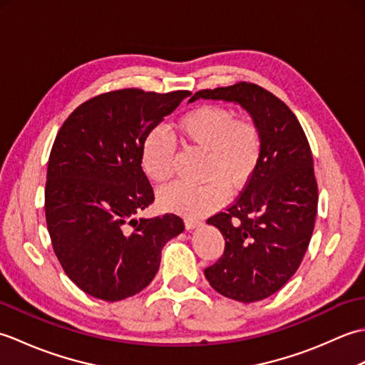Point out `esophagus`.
Segmentation results:
<instances>
[{
    "label": "esophagus",
    "instance_id": "esophagus-1",
    "mask_svg": "<svg viewBox=\"0 0 365 365\" xmlns=\"http://www.w3.org/2000/svg\"><path fill=\"white\" fill-rule=\"evenodd\" d=\"M200 226L199 220H192V218H185V229L187 230H192Z\"/></svg>",
    "mask_w": 365,
    "mask_h": 365
}]
</instances>
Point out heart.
<instances>
[{"label": "heart", "instance_id": "1", "mask_svg": "<svg viewBox=\"0 0 365 365\" xmlns=\"http://www.w3.org/2000/svg\"><path fill=\"white\" fill-rule=\"evenodd\" d=\"M185 143L205 150L204 180H180L163 190L160 205L185 216H202L218 207L227 188L238 190L252 177L262 155V135L251 119H237L224 106L200 105L183 113L174 123ZM175 147L165 131L153 130L141 149V165L155 183L168 182L174 173Z\"/></svg>", "mask_w": 365, "mask_h": 365}]
</instances>
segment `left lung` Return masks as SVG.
I'll list each match as a JSON object with an SVG mask.
<instances>
[{"mask_svg": "<svg viewBox=\"0 0 365 365\" xmlns=\"http://www.w3.org/2000/svg\"><path fill=\"white\" fill-rule=\"evenodd\" d=\"M199 98L240 105L262 135L260 161L242 195L207 220L226 246L204 274L222 297L265 299L297 273L311 242L319 205L311 145L290 108L257 84L199 91L190 102Z\"/></svg>", "mask_w": 365, "mask_h": 365, "instance_id": "obj_1", "label": "left lung"}]
</instances>
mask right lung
<instances>
[{
	"mask_svg": "<svg viewBox=\"0 0 365 365\" xmlns=\"http://www.w3.org/2000/svg\"><path fill=\"white\" fill-rule=\"evenodd\" d=\"M187 97L106 92L76 108L58 131L46 168V227L66 274L91 297L113 302L145 289L163 246L185 229L173 213L136 215L153 202L143 144Z\"/></svg>",
	"mask_w": 365,
	"mask_h": 365,
	"instance_id": "obj_1",
	"label": "right lung"
}]
</instances>
